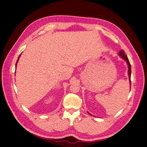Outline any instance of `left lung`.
<instances>
[{
    "mask_svg": "<svg viewBox=\"0 0 147 147\" xmlns=\"http://www.w3.org/2000/svg\"><path fill=\"white\" fill-rule=\"evenodd\" d=\"M118 55L121 57L122 59H123L124 61H125L126 62V63L127 64V66H128V76H129V83H130V90H131V65L130 64V63H129V61L128 58L127 56L125 55V53H124V50H120V51L118 53ZM88 113L89 115H91V116H93V115H92L90 113H89L88 112Z\"/></svg>",
    "mask_w": 147,
    "mask_h": 147,
    "instance_id": "obj_1",
    "label": "left lung"
}]
</instances>
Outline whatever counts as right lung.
<instances>
[{
    "instance_id": "right-lung-1",
    "label": "right lung",
    "mask_w": 147,
    "mask_h": 147,
    "mask_svg": "<svg viewBox=\"0 0 147 147\" xmlns=\"http://www.w3.org/2000/svg\"><path fill=\"white\" fill-rule=\"evenodd\" d=\"M20 56H21V55L19 56V57H18V60H17V61H16V65H17V63H18V60H19V58H20Z\"/></svg>"
}]
</instances>
